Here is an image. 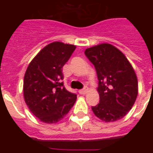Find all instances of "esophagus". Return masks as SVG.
<instances>
[{"label":"esophagus","instance_id":"obj_1","mask_svg":"<svg viewBox=\"0 0 153 153\" xmlns=\"http://www.w3.org/2000/svg\"><path fill=\"white\" fill-rule=\"evenodd\" d=\"M87 91H88V88H87V87H85V88L82 89V90H79V94H86V93H87Z\"/></svg>","mask_w":153,"mask_h":153}]
</instances>
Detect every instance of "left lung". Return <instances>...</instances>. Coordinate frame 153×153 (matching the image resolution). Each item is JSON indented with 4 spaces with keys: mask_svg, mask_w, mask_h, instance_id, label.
Here are the masks:
<instances>
[{
    "mask_svg": "<svg viewBox=\"0 0 153 153\" xmlns=\"http://www.w3.org/2000/svg\"><path fill=\"white\" fill-rule=\"evenodd\" d=\"M94 65L99 80L100 102L92 106L104 122L122 119L132 109L138 95L137 76L125 55L114 46L101 44L85 51Z\"/></svg>",
    "mask_w": 153,
    "mask_h": 153,
    "instance_id": "1",
    "label": "left lung"
}]
</instances>
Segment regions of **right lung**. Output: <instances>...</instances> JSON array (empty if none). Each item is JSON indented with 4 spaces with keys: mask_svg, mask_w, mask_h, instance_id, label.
Listing matches in <instances>:
<instances>
[{
    "mask_svg": "<svg viewBox=\"0 0 153 153\" xmlns=\"http://www.w3.org/2000/svg\"><path fill=\"white\" fill-rule=\"evenodd\" d=\"M76 49L73 44L53 42L28 65L24 78V97L30 111L45 123H56L68 113L76 95L63 86L62 68Z\"/></svg>",
    "mask_w": 153,
    "mask_h": 153,
    "instance_id": "add662e5",
    "label": "right lung"
}]
</instances>
